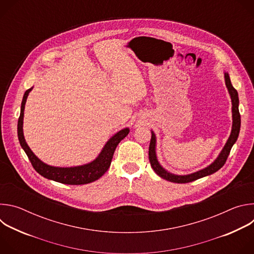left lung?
<instances>
[{
	"label": "left lung",
	"mask_w": 254,
	"mask_h": 254,
	"mask_svg": "<svg viewBox=\"0 0 254 254\" xmlns=\"http://www.w3.org/2000/svg\"><path fill=\"white\" fill-rule=\"evenodd\" d=\"M224 79H225V85L227 87V90L229 92L230 98H231V103H232V127H231V132L230 135L225 143V146L219 153L218 157H217L214 162H212L209 166H207L204 169H201L197 172L187 174V175H176L173 174L169 171H167L159 162L158 157H157V152H156V147H157V136L155 132L152 130V138L150 142V148H149V159L151 166L153 170L156 172L157 175H159L161 178L170 181V182L173 183H189L192 182V181H195L197 179L209 176L214 174L215 172L221 169L231 151V148L233 147V144L236 142L238 135H239V130H240V125H241V120H240V114H239V98H238V93L237 90L232 86L231 80L229 77L228 72L224 71Z\"/></svg>",
	"instance_id": "left-lung-1"
}]
</instances>
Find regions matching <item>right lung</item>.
<instances>
[{"label": "right lung", "mask_w": 254, "mask_h": 254, "mask_svg": "<svg viewBox=\"0 0 254 254\" xmlns=\"http://www.w3.org/2000/svg\"><path fill=\"white\" fill-rule=\"evenodd\" d=\"M33 89L26 90L23 96L21 103V113L18 121V138L22 149L25 151L28 156L33 168L36 172L39 173L46 179L55 181L62 184L67 185H83L88 184L98 180L111 166L114 153L117 149V146L122 139H124L129 132V128L126 127L115 133L110 139H108L103 146L101 152L98 156L91 162L74 167H54L42 162L37 156H36L28 143L26 142L24 132H23V121H24V111L27 97L30 91Z\"/></svg>", "instance_id": "add662e5"}]
</instances>
